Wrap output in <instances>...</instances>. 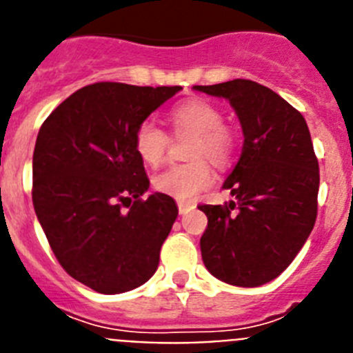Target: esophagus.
Returning a JSON list of instances; mask_svg holds the SVG:
<instances>
[{"label": "esophagus", "mask_w": 353, "mask_h": 353, "mask_svg": "<svg viewBox=\"0 0 353 353\" xmlns=\"http://www.w3.org/2000/svg\"><path fill=\"white\" fill-rule=\"evenodd\" d=\"M177 208H179V213L181 214H186L190 211L194 210V204H190V202H177Z\"/></svg>", "instance_id": "34e87169"}]
</instances>
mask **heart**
I'll return each instance as SVG.
<instances>
[{"instance_id":"b5f03b06","label":"heart","mask_w":353,"mask_h":353,"mask_svg":"<svg viewBox=\"0 0 353 353\" xmlns=\"http://www.w3.org/2000/svg\"><path fill=\"white\" fill-rule=\"evenodd\" d=\"M168 122L176 133L194 134L190 158L194 161L176 163L154 176V188L159 194L177 201H194L213 185V170L203 158L214 167H225L234 156L236 137L231 128L223 124L220 110L208 101L190 99L174 106ZM168 137L161 128L145 121L134 131V151L143 163L156 167L167 154Z\"/></svg>"}]
</instances>
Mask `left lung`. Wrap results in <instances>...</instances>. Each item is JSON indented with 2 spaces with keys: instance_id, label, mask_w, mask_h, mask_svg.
Masks as SVG:
<instances>
[{
  "instance_id": "1",
  "label": "left lung",
  "mask_w": 353,
  "mask_h": 353,
  "mask_svg": "<svg viewBox=\"0 0 353 353\" xmlns=\"http://www.w3.org/2000/svg\"><path fill=\"white\" fill-rule=\"evenodd\" d=\"M194 88L229 101L243 131L241 156L223 183L234 199L199 206L208 216L202 261L223 283L261 286L291 265L316 222L320 168L307 122L250 79Z\"/></svg>"
}]
</instances>
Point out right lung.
Segmentation results:
<instances>
[{
	"mask_svg": "<svg viewBox=\"0 0 353 353\" xmlns=\"http://www.w3.org/2000/svg\"><path fill=\"white\" fill-rule=\"evenodd\" d=\"M181 87L87 85L42 124L33 151V208L67 274L104 295L142 286L177 219L134 151V131Z\"/></svg>",
	"mask_w": 353,
	"mask_h": 353,
	"instance_id": "obj_1",
	"label": "right lung"
}]
</instances>
